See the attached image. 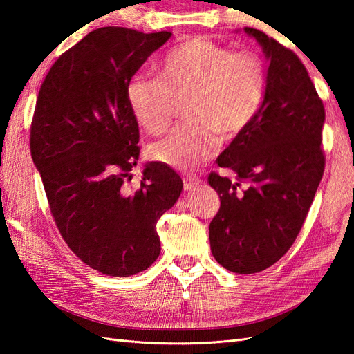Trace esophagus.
<instances>
[{"label":"esophagus","instance_id":"esophagus-1","mask_svg":"<svg viewBox=\"0 0 354 354\" xmlns=\"http://www.w3.org/2000/svg\"><path fill=\"white\" fill-rule=\"evenodd\" d=\"M183 183H184V190H187V192H192L193 189H196V187L201 184V179H198V178H189V176H185V178L183 179Z\"/></svg>","mask_w":354,"mask_h":354}]
</instances>
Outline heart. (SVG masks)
<instances>
[{
	"instance_id": "b5f03b06",
	"label": "heart",
	"mask_w": 354,
	"mask_h": 354,
	"mask_svg": "<svg viewBox=\"0 0 354 354\" xmlns=\"http://www.w3.org/2000/svg\"><path fill=\"white\" fill-rule=\"evenodd\" d=\"M265 61L252 51H234L196 36L173 48L158 66V79L135 77L126 95L132 114L150 133L169 126L176 103L190 118L150 145L153 160L194 170L219 147L221 133L234 138L259 115L266 95Z\"/></svg>"
}]
</instances>
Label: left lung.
<instances>
[{
  "label": "left lung",
  "mask_w": 354,
  "mask_h": 354,
  "mask_svg": "<svg viewBox=\"0 0 354 354\" xmlns=\"http://www.w3.org/2000/svg\"><path fill=\"white\" fill-rule=\"evenodd\" d=\"M245 32L270 61L266 95L254 122L217 158L236 181L208 175L221 198L209 245L225 269L255 274L280 260L301 231L326 167V109L295 53L257 28Z\"/></svg>",
  "instance_id": "obj_1"
}]
</instances>
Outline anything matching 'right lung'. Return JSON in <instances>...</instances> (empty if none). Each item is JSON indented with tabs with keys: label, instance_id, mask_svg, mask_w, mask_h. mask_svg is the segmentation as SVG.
<instances>
[{
	"label": "right lung",
	"instance_id": "1",
	"mask_svg": "<svg viewBox=\"0 0 354 354\" xmlns=\"http://www.w3.org/2000/svg\"><path fill=\"white\" fill-rule=\"evenodd\" d=\"M170 32L102 27L53 64L30 127V152L65 243L99 272L129 277L161 252L156 222L175 205L183 179L149 162L137 190L131 170L140 129L126 89Z\"/></svg>",
	"mask_w": 354,
	"mask_h": 354
}]
</instances>
